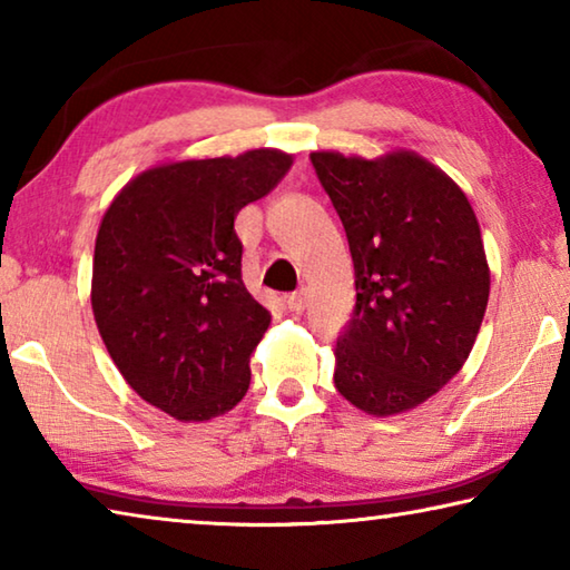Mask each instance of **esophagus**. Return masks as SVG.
Segmentation results:
<instances>
[{"label": "esophagus", "mask_w": 570, "mask_h": 570, "mask_svg": "<svg viewBox=\"0 0 570 570\" xmlns=\"http://www.w3.org/2000/svg\"><path fill=\"white\" fill-rule=\"evenodd\" d=\"M306 302H308V294H306V288H298V292H294L292 296L286 298V306H288V312H294V314H302L304 308H306Z\"/></svg>", "instance_id": "1"}]
</instances>
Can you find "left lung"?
<instances>
[{"label":"left lung","mask_w":570,"mask_h":570,"mask_svg":"<svg viewBox=\"0 0 570 570\" xmlns=\"http://www.w3.org/2000/svg\"><path fill=\"white\" fill-rule=\"evenodd\" d=\"M350 240L356 306L334 346V387L374 417L410 412L468 362L490 296L470 200L420 153L314 150Z\"/></svg>","instance_id":"obj_1"}]
</instances>
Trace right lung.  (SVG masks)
I'll list each match as a JSON object with an SVG mask.
<instances>
[{"label": "right lung", "instance_id": "obj_1", "mask_svg": "<svg viewBox=\"0 0 570 570\" xmlns=\"http://www.w3.org/2000/svg\"><path fill=\"white\" fill-rule=\"evenodd\" d=\"M294 156L163 160L105 210L90 302L122 380L180 422H208L244 400L250 354L272 314L240 278L238 210L264 198Z\"/></svg>", "mask_w": 570, "mask_h": 570}]
</instances>
